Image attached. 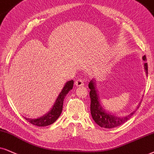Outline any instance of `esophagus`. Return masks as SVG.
<instances>
[{
    "instance_id": "1",
    "label": "esophagus",
    "mask_w": 154,
    "mask_h": 154,
    "mask_svg": "<svg viewBox=\"0 0 154 154\" xmlns=\"http://www.w3.org/2000/svg\"><path fill=\"white\" fill-rule=\"evenodd\" d=\"M85 83H84V81L81 79H78L75 81V85L77 87H82L84 86Z\"/></svg>"
}]
</instances>
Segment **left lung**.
<instances>
[{
	"label": "left lung",
	"mask_w": 154,
	"mask_h": 154,
	"mask_svg": "<svg viewBox=\"0 0 154 154\" xmlns=\"http://www.w3.org/2000/svg\"><path fill=\"white\" fill-rule=\"evenodd\" d=\"M143 60L145 62L144 63V69L146 73L148 75V65L147 63H146V57L144 55L143 57ZM94 79H91L89 83V88L90 89L89 91V96L91 99V104H90V110L91 114L92 116V119L96 122L97 124L105 129H112V128L116 127L122 124L125 123L128 120L131 118V116L133 115L135 112L134 111L133 112L130 113L129 114L125 116H114L113 114H111L109 113L105 112L104 108L102 107V105L100 104V98H99L97 91L96 89V84L94 82ZM141 102H139V105L137 106V109L139 108Z\"/></svg>",
	"instance_id": "left-lung-1"
}]
</instances>
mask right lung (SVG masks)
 I'll return each mask as SVG.
<instances>
[{
    "label": "right lung",
    "instance_id": "right-lung-1",
    "mask_svg": "<svg viewBox=\"0 0 154 154\" xmlns=\"http://www.w3.org/2000/svg\"><path fill=\"white\" fill-rule=\"evenodd\" d=\"M74 81H68L65 83V86L63 87L61 92L58 95L57 100L50 111L47 113L44 116L38 119H28L24 117L25 119L30 122V124L35 125L37 126H46L53 124L56 120L59 118V116L63 112V101L66 95L68 94L69 91L72 89Z\"/></svg>",
    "mask_w": 154,
    "mask_h": 154
}]
</instances>
